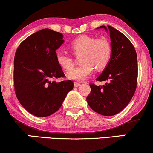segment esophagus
Here are the masks:
<instances>
[{
  "label": "esophagus",
  "instance_id": "1",
  "mask_svg": "<svg viewBox=\"0 0 153 153\" xmlns=\"http://www.w3.org/2000/svg\"><path fill=\"white\" fill-rule=\"evenodd\" d=\"M80 85V83L78 82H74V86L75 87H79Z\"/></svg>",
  "mask_w": 153,
  "mask_h": 153
}]
</instances>
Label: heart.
I'll list each match as a JSON object with an SVG mask.
<instances>
[{
    "label": "heart",
    "mask_w": 153,
    "mask_h": 153,
    "mask_svg": "<svg viewBox=\"0 0 153 153\" xmlns=\"http://www.w3.org/2000/svg\"><path fill=\"white\" fill-rule=\"evenodd\" d=\"M72 52L76 57L80 55V66L74 68V59L70 54L57 52L56 59L65 71H70L68 78L73 80H84L92 74L94 68L97 71L104 70L109 64L112 57L111 44L106 38L97 39L82 35L71 44Z\"/></svg>",
    "instance_id": "heart-1"
}]
</instances>
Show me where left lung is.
Returning a JSON list of instances; mask_svg holds the SVG:
<instances>
[{
	"label": "left lung",
	"mask_w": 153,
	"mask_h": 153,
	"mask_svg": "<svg viewBox=\"0 0 153 153\" xmlns=\"http://www.w3.org/2000/svg\"><path fill=\"white\" fill-rule=\"evenodd\" d=\"M99 28L107 30L105 26ZM108 30L111 41V59L96 80H108V82L99 86L91 83V91L86 100L96 113L113 116L127 106L136 91L137 56L134 46L125 35L110 26H108Z\"/></svg>",
	"instance_id": "8db88e82"
}]
</instances>
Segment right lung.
Here are the masks:
<instances>
[{
	"label": "right lung",
	"instance_id": "right-lung-1",
	"mask_svg": "<svg viewBox=\"0 0 153 153\" xmlns=\"http://www.w3.org/2000/svg\"><path fill=\"white\" fill-rule=\"evenodd\" d=\"M62 38L57 31L42 29L25 39L16 52V96L22 106L36 117H48L57 111L73 88L72 80L55 81L65 77L56 59V50L64 42Z\"/></svg>",
	"mask_w": 153,
	"mask_h": 153
}]
</instances>
